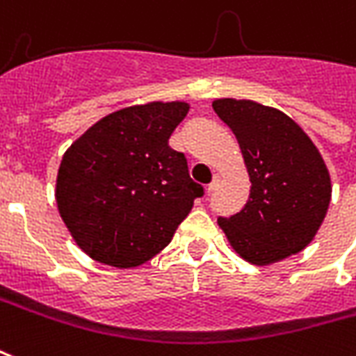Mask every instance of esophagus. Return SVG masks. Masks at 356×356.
<instances>
[{"label": "esophagus", "instance_id": "1", "mask_svg": "<svg viewBox=\"0 0 356 356\" xmlns=\"http://www.w3.org/2000/svg\"><path fill=\"white\" fill-rule=\"evenodd\" d=\"M215 181H217V179H215ZM215 181H213L211 185H207V186H205V194H211L213 188H215Z\"/></svg>", "mask_w": 356, "mask_h": 356}]
</instances>
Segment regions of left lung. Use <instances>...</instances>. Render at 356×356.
Wrapping results in <instances>:
<instances>
[{
	"mask_svg": "<svg viewBox=\"0 0 356 356\" xmlns=\"http://www.w3.org/2000/svg\"><path fill=\"white\" fill-rule=\"evenodd\" d=\"M213 109L238 139L251 181L243 209L218 217L232 249L257 266L305 249L332 196L330 173L315 143L285 113L252 99L220 97Z\"/></svg>",
	"mask_w": 356,
	"mask_h": 356,
	"instance_id": "left-lung-1",
	"label": "left lung"
}]
</instances>
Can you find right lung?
Instances as JSON below:
<instances>
[{"label":"right lung","mask_w":356,"mask_h":356,"mask_svg":"<svg viewBox=\"0 0 356 356\" xmlns=\"http://www.w3.org/2000/svg\"><path fill=\"white\" fill-rule=\"evenodd\" d=\"M185 102H151L107 115L65 151L56 204L71 238L92 260L136 268L170 243L204 194L171 134Z\"/></svg>","instance_id":"1"}]
</instances>
